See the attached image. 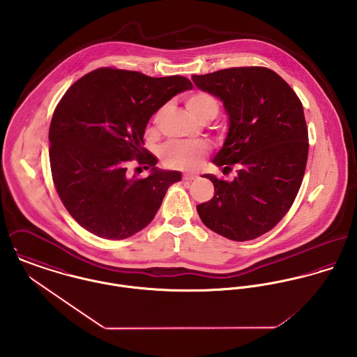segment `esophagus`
Returning a JSON list of instances; mask_svg holds the SVG:
<instances>
[{
  "mask_svg": "<svg viewBox=\"0 0 357 357\" xmlns=\"http://www.w3.org/2000/svg\"><path fill=\"white\" fill-rule=\"evenodd\" d=\"M194 178H195L194 174H187V173H185V174L183 176V180H185V181H191V180H194Z\"/></svg>",
  "mask_w": 357,
  "mask_h": 357,
  "instance_id": "34e87169",
  "label": "esophagus"
}]
</instances>
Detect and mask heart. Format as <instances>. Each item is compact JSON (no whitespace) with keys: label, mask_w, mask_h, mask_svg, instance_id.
<instances>
[{"label":"heart","mask_w":357,"mask_h":357,"mask_svg":"<svg viewBox=\"0 0 357 357\" xmlns=\"http://www.w3.org/2000/svg\"><path fill=\"white\" fill-rule=\"evenodd\" d=\"M188 111L199 121L214 118L218 112V102L207 92H194L185 99ZM207 146L204 143H187V142H172L162 150V160L169 167L176 169H194L197 167Z\"/></svg>","instance_id":"b5f03b06"}]
</instances>
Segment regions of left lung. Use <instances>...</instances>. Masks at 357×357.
Listing matches in <instances>:
<instances>
[{
	"instance_id": "left-lung-1",
	"label": "left lung",
	"mask_w": 357,
	"mask_h": 357,
	"mask_svg": "<svg viewBox=\"0 0 357 357\" xmlns=\"http://www.w3.org/2000/svg\"><path fill=\"white\" fill-rule=\"evenodd\" d=\"M192 81L220 99L228 116V133L213 163L238 169L232 181L204 174L214 197L197 206L198 214L224 238L252 241L284 217L301 187L309 149L303 104L265 67L225 68L192 75Z\"/></svg>"
}]
</instances>
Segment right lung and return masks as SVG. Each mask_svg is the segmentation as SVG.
I'll list each match as a JSON object with an SVG mask.
<instances>
[{
    "label": "right lung",
    "instance_id": "obj_1",
    "mask_svg": "<svg viewBox=\"0 0 357 357\" xmlns=\"http://www.w3.org/2000/svg\"><path fill=\"white\" fill-rule=\"evenodd\" d=\"M190 89V79L180 75L153 78L99 68L64 93L50 128L52 177L61 202L82 228L121 241L153 221L181 173L156 166L158 159L143 147L144 130L162 105ZM132 157L149 165V178L127 176Z\"/></svg>",
    "mask_w": 357,
    "mask_h": 357
}]
</instances>
